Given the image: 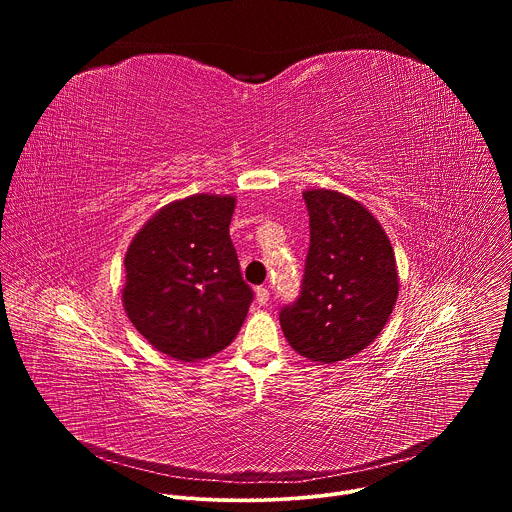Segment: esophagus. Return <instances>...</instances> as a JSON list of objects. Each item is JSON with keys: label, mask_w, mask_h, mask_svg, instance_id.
I'll use <instances>...</instances> for the list:
<instances>
[{"label": "esophagus", "mask_w": 512, "mask_h": 512, "mask_svg": "<svg viewBox=\"0 0 512 512\" xmlns=\"http://www.w3.org/2000/svg\"><path fill=\"white\" fill-rule=\"evenodd\" d=\"M255 298H257V302H259V306H265V304L269 302V289L263 287V285L255 287Z\"/></svg>", "instance_id": "34e87169"}]
</instances>
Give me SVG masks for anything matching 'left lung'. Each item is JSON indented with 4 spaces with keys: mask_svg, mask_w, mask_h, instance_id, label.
<instances>
[{
    "mask_svg": "<svg viewBox=\"0 0 512 512\" xmlns=\"http://www.w3.org/2000/svg\"><path fill=\"white\" fill-rule=\"evenodd\" d=\"M310 249L300 298L281 308V330L300 356L332 364L367 348L399 294L395 253L381 223L336 190H306Z\"/></svg>",
    "mask_w": 512,
    "mask_h": 512,
    "instance_id": "8db88e82",
    "label": "left lung"
}]
</instances>
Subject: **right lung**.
<instances>
[{
	"mask_svg": "<svg viewBox=\"0 0 512 512\" xmlns=\"http://www.w3.org/2000/svg\"><path fill=\"white\" fill-rule=\"evenodd\" d=\"M235 202L194 194L166 204L123 259L127 318L156 350L182 362L227 348L253 302L229 235Z\"/></svg>",
	"mask_w": 512,
	"mask_h": 512,
	"instance_id": "1",
	"label": "right lung"
}]
</instances>
